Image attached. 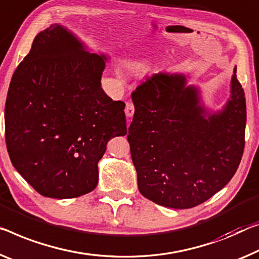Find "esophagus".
<instances>
[{
	"label": "esophagus",
	"instance_id": "esophagus-1",
	"mask_svg": "<svg viewBox=\"0 0 259 259\" xmlns=\"http://www.w3.org/2000/svg\"><path fill=\"white\" fill-rule=\"evenodd\" d=\"M125 113H126V116L128 117V118H132L133 117V114H134V105H133V103H131V102H127L126 103Z\"/></svg>",
	"mask_w": 259,
	"mask_h": 259
}]
</instances>
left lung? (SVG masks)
I'll return each mask as SVG.
<instances>
[{
    "label": "left lung",
    "mask_w": 259,
    "mask_h": 259,
    "mask_svg": "<svg viewBox=\"0 0 259 259\" xmlns=\"http://www.w3.org/2000/svg\"><path fill=\"white\" fill-rule=\"evenodd\" d=\"M131 156L143 197L170 208H191L228 184L244 149L246 106L236 77L221 110L204 105L200 89L182 73H158L132 93Z\"/></svg>",
    "instance_id": "obj_1"
}]
</instances>
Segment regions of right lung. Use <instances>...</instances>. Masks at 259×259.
<instances>
[{
    "label": "right lung",
    "mask_w": 259,
    "mask_h": 259,
    "mask_svg": "<svg viewBox=\"0 0 259 259\" xmlns=\"http://www.w3.org/2000/svg\"><path fill=\"white\" fill-rule=\"evenodd\" d=\"M107 60L55 23L35 35L15 70L5 109L8 153L44 197L91 192L107 142L127 133L125 103L101 87Z\"/></svg>",
    "instance_id": "add662e5"
}]
</instances>
